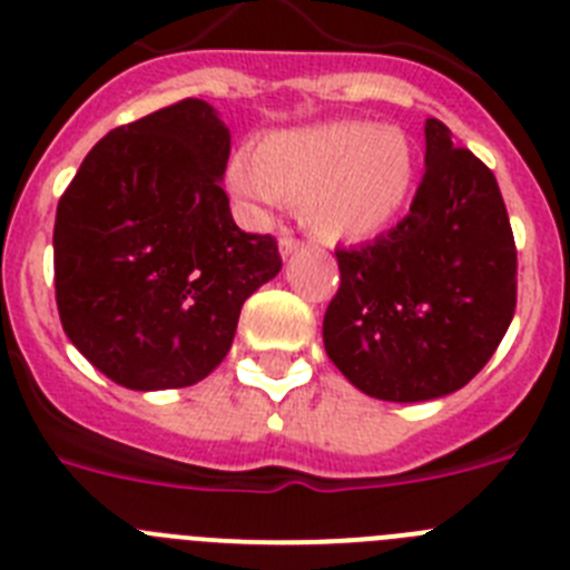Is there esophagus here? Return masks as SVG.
<instances>
[{"mask_svg": "<svg viewBox=\"0 0 570 570\" xmlns=\"http://www.w3.org/2000/svg\"><path fill=\"white\" fill-rule=\"evenodd\" d=\"M299 245H302V242L296 239L294 234H288V230H285V234H282V239H279V254L288 259L291 254H296V250H299Z\"/></svg>", "mask_w": 570, "mask_h": 570, "instance_id": "1", "label": "esophagus"}]
</instances>
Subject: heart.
<instances>
[{
    "label": "heart",
    "mask_w": 570,
    "mask_h": 570,
    "mask_svg": "<svg viewBox=\"0 0 570 570\" xmlns=\"http://www.w3.org/2000/svg\"><path fill=\"white\" fill-rule=\"evenodd\" d=\"M414 170V148L402 130L342 119L259 136L254 154L230 159L228 188L254 216H268L282 199L299 203L311 234L354 242L400 214Z\"/></svg>",
    "instance_id": "1"
}]
</instances>
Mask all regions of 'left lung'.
<instances>
[{"instance_id": "left-lung-1", "label": "left lung", "mask_w": 570, "mask_h": 570, "mask_svg": "<svg viewBox=\"0 0 570 570\" xmlns=\"http://www.w3.org/2000/svg\"><path fill=\"white\" fill-rule=\"evenodd\" d=\"M322 322L331 362L367 396L436 400L480 374L517 311V245L497 176L425 122V174L405 219L336 248Z\"/></svg>"}]
</instances>
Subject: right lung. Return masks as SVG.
Returning <instances> with one entry per match:
<instances>
[{
  "instance_id": "obj_1",
  "label": "right lung",
  "mask_w": 570,
  "mask_h": 570,
  "mask_svg": "<svg viewBox=\"0 0 570 570\" xmlns=\"http://www.w3.org/2000/svg\"><path fill=\"white\" fill-rule=\"evenodd\" d=\"M230 134L203 99L114 128L85 156L53 228L68 340L116 385L188 387L228 356L239 311L282 268L219 179Z\"/></svg>"
}]
</instances>
